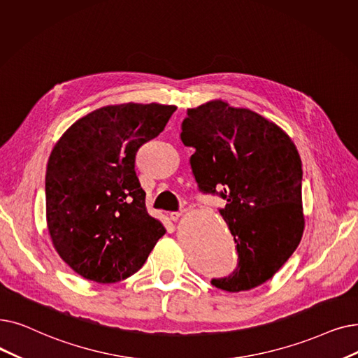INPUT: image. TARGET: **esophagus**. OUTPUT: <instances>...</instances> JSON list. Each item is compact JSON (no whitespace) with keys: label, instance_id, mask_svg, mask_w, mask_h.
Segmentation results:
<instances>
[{"label":"esophagus","instance_id":"1","mask_svg":"<svg viewBox=\"0 0 358 358\" xmlns=\"http://www.w3.org/2000/svg\"><path fill=\"white\" fill-rule=\"evenodd\" d=\"M181 216H182V212H171V213H169L171 221H174V222H177Z\"/></svg>","mask_w":358,"mask_h":358}]
</instances>
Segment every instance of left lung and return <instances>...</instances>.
Returning a JSON list of instances; mask_svg holds the SVG:
<instances>
[{"label":"left lung","mask_w":358,"mask_h":358,"mask_svg":"<svg viewBox=\"0 0 358 358\" xmlns=\"http://www.w3.org/2000/svg\"><path fill=\"white\" fill-rule=\"evenodd\" d=\"M181 141L196 149L190 165L199 189L227 200L220 212L237 243L238 269L212 284L240 292L266 282L304 231L303 169L291 137L252 110L212 99L189 108Z\"/></svg>","instance_id":"left-lung-1"}]
</instances>
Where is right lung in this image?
<instances>
[{
    "mask_svg": "<svg viewBox=\"0 0 358 358\" xmlns=\"http://www.w3.org/2000/svg\"><path fill=\"white\" fill-rule=\"evenodd\" d=\"M176 110L155 102L102 106L55 143L45 177L46 227L59 257L89 281L127 279L166 232L146 210L134 159Z\"/></svg>",
    "mask_w": 358,
    "mask_h": 358,
    "instance_id": "obj_1",
    "label": "right lung"
}]
</instances>
